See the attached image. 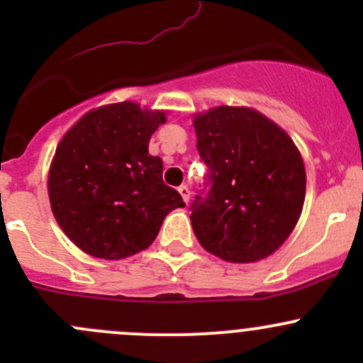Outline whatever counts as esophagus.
I'll list each match as a JSON object with an SVG mask.
<instances>
[{
    "mask_svg": "<svg viewBox=\"0 0 363 363\" xmlns=\"http://www.w3.org/2000/svg\"><path fill=\"white\" fill-rule=\"evenodd\" d=\"M179 193H181V196H182V200H184L186 203L189 202V196H191V191H189V188L188 186H179Z\"/></svg>",
    "mask_w": 363,
    "mask_h": 363,
    "instance_id": "1",
    "label": "esophagus"
}]
</instances>
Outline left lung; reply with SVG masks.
<instances>
[{
    "instance_id": "8db88e82",
    "label": "left lung",
    "mask_w": 363,
    "mask_h": 363,
    "mask_svg": "<svg viewBox=\"0 0 363 363\" xmlns=\"http://www.w3.org/2000/svg\"><path fill=\"white\" fill-rule=\"evenodd\" d=\"M196 149L207 164L191 225L203 250L233 263L272 255L294 232L306 196L298 149L277 124L244 107L195 117Z\"/></svg>"
}]
</instances>
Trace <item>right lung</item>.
Listing matches in <instances>:
<instances>
[{
  "label": "right lung",
  "mask_w": 363,
  "mask_h": 363,
  "mask_svg": "<svg viewBox=\"0 0 363 363\" xmlns=\"http://www.w3.org/2000/svg\"><path fill=\"white\" fill-rule=\"evenodd\" d=\"M163 112L137 104L107 105L86 113L65 135L49 172V199L57 223L80 250L119 259L145 250L164 216L184 207L163 182V161L149 140Z\"/></svg>",
  "instance_id": "right-lung-1"
}]
</instances>
